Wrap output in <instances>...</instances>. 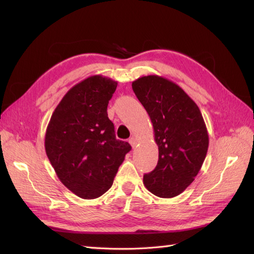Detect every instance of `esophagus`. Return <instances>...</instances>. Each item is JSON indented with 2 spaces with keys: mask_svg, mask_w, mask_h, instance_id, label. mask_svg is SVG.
Listing matches in <instances>:
<instances>
[{
  "mask_svg": "<svg viewBox=\"0 0 254 254\" xmlns=\"http://www.w3.org/2000/svg\"><path fill=\"white\" fill-rule=\"evenodd\" d=\"M128 142H130V144H131V146H132V147H135V146H136V144H137L136 138L134 137V136H132L130 139H128Z\"/></svg>",
  "mask_w": 254,
  "mask_h": 254,
  "instance_id": "esophagus-1",
  "label": "esophagus"
}]
</instances>
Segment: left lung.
<instances>
[{
  "label": "left lung",
  "instance_id": "1",
  "mask_svg": "<svg viewBox=\"0 0 254 254\" xmlns=\"http://www.w3.org/2000/svg\"><path fill=\"white\" fill-rule=\"evenodd\" d=\"M132 88L152 121L159 153L157 166L143 183L156 196L175 197L201 170L209 142L206 124L194 100L168 78L142 76Z\"/></svg>",
  "mask_w": 254,
  "mask_h": 254
}]
</instances>
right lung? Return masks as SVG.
<instances>
[{
  "instance_id": "right-lung-1",
  "label": "right lung",
  "mask_w": 254,
  "mask_h": 254,
  "mask_svg": "<svg viewBox=\"0 0 254 254\" xmlns=\"http://www.w3.org/2000/svg\"><path fill=\"white\" fill-rule=\"evenodd\" d=\"M118 82L93 75L74 85L53 111L45 136L48 158L59 179L84 199L111 188L119 167L131 150L116 138L107 107Z\"/></svg>"
}]
</instances>
